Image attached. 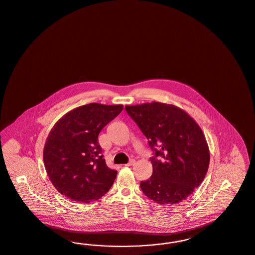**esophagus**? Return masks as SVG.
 Returning a JSON list of instances; mask_svg holds the SVG:
<instances>
[{
  "label": "esophagus",
  "mask_w": 255,
  "mask_h": 255,
  "mask_svg": "<svg viewBox=\"0 0 255 255\" xmlns=\"http://www.w3.org/2000/svg\"><path fill=\"white\" fill-rule=\"evenodd\" d=\"M134 162H135V161H134V160H133V159H131V160H130V161H129V162H128V163L126 164V165H125V166H127V167H129V166H132V165H133V164H134Z\"/></svg>",
  "instance_id": "34e87169"
}]
</instances>
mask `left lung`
Wrapping results in <instances>:
<instances>
[{"label": "left lung", "mask_w": 255, "mask_h": 255, "mask_svg": "<svg viewBox=\"0 0 255 255\" xmlns=\"http://www.w3.org/2000/svg\"><path fill=\"white\" fill-rule=\"evenodd\" d=\"M125 110L153 151V174L140 182L143 194L160 205L182 202L202 183L209 168L210 152L201 128L171 104L153 102Z\"/></svg>", "instance_id": "8db88e82"}]
</instances>
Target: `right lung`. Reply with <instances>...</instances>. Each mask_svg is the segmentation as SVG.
Segmentation results:
<instances>
[{"label":"right lung","mask_w":255,"mask_h":255,"mask_svg":"<svg viewBox=\"0 0 255 255\" xmlns=\"http://www.w3.org/2000/svg\"><path fill=\"white\" fill-rule=\"evenodd\" d=\"M123 109V105L89 103L67 113L54 125L44 145L43 162L60 194L90 203L112 187L118 172L106 165L99 133Z\"/></svg>","instance_id":"add662e5"}]
</instances>
